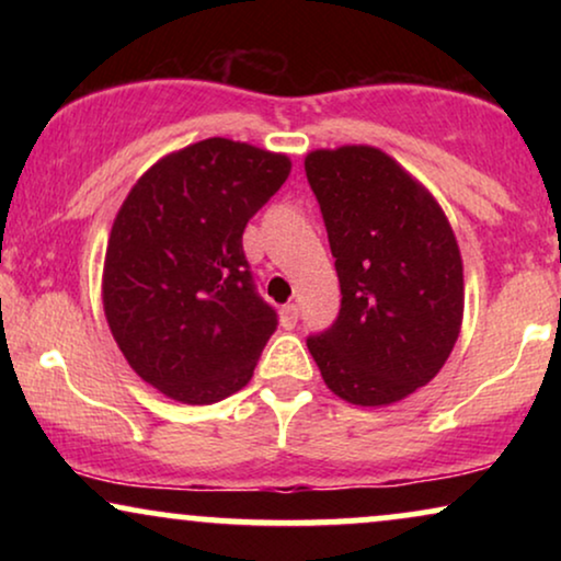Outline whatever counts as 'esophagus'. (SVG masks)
<instances>
[{"mask_svg":"<svg viewBox=\"0 0 561 561\" xmlns=\"http://www.w3.org/2000/svg\"><path fill=\"white\" fill-rule=\"evenodd\" d=\"M298 313H301V311H298V306H296V304H286V306H283V309H280V321H283V327H286V329H294V327H296V321H298Z\"/></svg>","mask_w":561,"mask_h":561,"instance_id":"esophagus-1","label":"esophagus"}]
</instances>
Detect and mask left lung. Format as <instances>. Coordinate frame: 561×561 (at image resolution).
Returning a JSON list of instances; mask_svg holds the SVG:
<instances>
[{
  "instance_id": "left-lung-1",
  "label": "left lung",
  "mask_w": 561,
  "mask_h": 561,
  "mask_svg": "<svg viewBox=\"0 0 561 561\" xmlns=\"http://www.w3.org/2000/svg\"><path fill=\"white\" fill-rule=\"evenodd\" d=\"M342 304L311 334V357L336 396L388 405L447 363L465 309L462 257L434 196L367 145L306 156Z\"/></svg>"
}]
</instances>
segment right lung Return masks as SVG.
I'll use <instances>...</instances> for the list:
<instances>
[{
  "label": "right lung",
  "instance_id": "right-lung-1",
  "mask_svg": "<svg viewBox=\"0 0 561 561\" xmlns=\"http://www.w3.org/2000/svg\"><path fill=\"white\" fill-rule=\"evenodd\" d=\"M290 160L225 137L165 156L135 183L104 260V313L140 378L206 405L248 386L278 313L252 280L248 221Z\"/></svg>",
  "mask_w": 561,
  "mask_h": 561
}]
</instances>
